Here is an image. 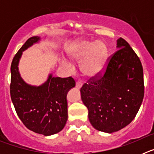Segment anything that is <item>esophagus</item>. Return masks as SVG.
<instances>
[{
	"label": "esophagus",
	"mask_w": 154,
	"mask_h": 154,
	"mask_svg": "<svg viewBox=\"0 0 154 154\" xmlns=\"http://www.w3.org/2000/svg\"><path fill=\"white\" fill-rule=\"evenodd\" d=\"M82 85V83L81 81H77L76 82V84H75V86L76 88H78V89H80Z\"/></svg>",
	"instance_id": "esophagus-1"
}]
</instances>
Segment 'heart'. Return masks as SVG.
I'll list each match as a JSON object with an SVG mask.
<instances>
[{"instance_id":"obj_1","label":"heart","mask_w":154,"mask_h":154,"mask_svg":"<svg viewBox=\"0 0 154 154\" xmlns=\"http://www.w3.org/2000/svg\"><path fill=\"white\" fill-rule=\"evenodd\" d=\"M67 54L72 60H82L80 71L87 78L100 75L106 69L109 58L107 45L101 41L79 40L69 48ZM62 62L68 67L72 65L65 58L62 59Z\"/></svg>"}]
</instances>
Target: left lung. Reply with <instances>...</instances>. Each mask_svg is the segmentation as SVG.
<instances>
[{"label": "left lung", "instance_id": "left-lung-1", "mask_svg": "<svg viewBox=\"0 0 154 154\" xmlns=\"http://www.w3.org/2000/svg\"><path fill=\"white\" fill-rule=\"evenodd\" d=\"M117 51L102 75L91 78L80 89L96 130L112 133L131 123L144 96L143 71L140 60L123 38L117 40Z\"/></svg>", "mask_w": 154, "mask_h": 154}]
</instances>
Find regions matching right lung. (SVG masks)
<instances>
[{"mask_svg": "<svg viewBox=\"0 0 154 154\" xmlns=\"http://www.w3.org/2000/svg\"><path fill=\"white\" fill-rule=\"evenodd\" d=\"M40 40L38 36L28 38L14 57L11 66V98L18 117L28 130L51 136L60 132L66 124V97L68 92L75 86V82L72 77H53L51 74L39 86L23 80L18 70L22 52Z\"/></svg>", "mask_w": 154, "mask_h": 154, "instance_id": "obj_1", "label": "right lung"}]
</instances>
